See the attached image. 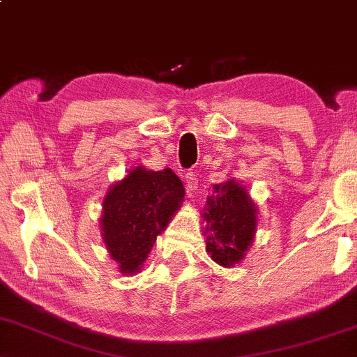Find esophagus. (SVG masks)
<instances>
[{
  "label": "esophagus",
  "mask_w": 357,
  "mask_h": 357,
  "mask_svg": "<svg viewBox=\"0 0 357 357\" xmlns=\"http://www.w3.org/2000/svg\"><path fill=\"white\" fill-rule=\"evenodd\" d=\"M197 172H187L185 174V190H187V195L190 197V199H193L197 193Z\"/></svg>",
  "instance_id": "1"
}]
</instances>
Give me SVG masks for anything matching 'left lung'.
Segmentation results:
<instances>
[{
  "label": "left lung",
  "mask_w": 357,
  "mask_h": 357,
  "mask_svg": "<svg viewBox=\"0 0 357 357\" xmlns=\"http://www.w3.org/2000/svg\"><path fill=\"white\" fill-rule=\"evenodd\" d=\"M215 195L206 200L204 218L206 252L218 265L231 266L243 258L257 230V208L238 182L228 180L215 185Z\"/></svg>",
  "instance_id": "left-lung-1"
}]
</instances>
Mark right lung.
I'll return each mask as SVG.
<instances>
[{
	"label": "right lung",
	"instance_id": "add662e5",
	"mask_svg": "<svg viewBox=\"0 0 357 357\" xmlns=\"http://www.w3.org/2000/svg\"><path fill=\"white\" fill-rule=\"evenodd\" d=\"M185 190L170 169L135 167L111 187L100 217L102 238L124 275L137 273L183 200Z\"/></svg>",
	"mask_w": 357,
	"mask_h": 357
}]
</instances>
